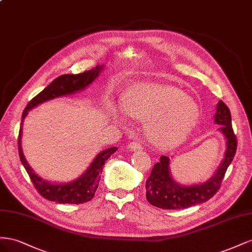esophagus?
Returning a JSON list of instances; mask_svg holds the SVG:
<instances>
[{"label": "esophagus", "instance_id": "1", "mask_svg": "<svg viewBox=\"0 0 252 252\" xmlns=\"http://www.w3.org/2000/svg\"><path fill=\"white\" fill-rule=\"evenodd\" d=\"M127 149L130 151H141L142 147L139 142L132 141V142H130V145L127 146Z\"/></svg>", "mask_w": 252, "mask_h": 252}]
</instances>
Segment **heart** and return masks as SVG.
<instances>
[{"instance_id":"heart-1","label":"heart","mask_w":252,"mask_h":252,"mask_svg":"<svg viewBox=\"0 0 252 252\" xmlns=\"http://www.w3.org/2000/svg\"><path fill=\"white\" fill-rule=\"evenodd\" d=\"M121 106L128 116L149 121L147 137L162 150L182 143L199 118L197 104L183 92L168 86L136 85L122 99Z\"/></svg>"}]
</instances>
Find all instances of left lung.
Listing matches in <instances>:
<instances>
[{
  "mask_svg": "<svg viewBox=\"0 0 252 252\" xmlns=\"http://www.w3.org/2000/svg\"><path fill=\"white\" fill-rule=\"evenodd\" d=\"M214 124L220 126L219 131L224 136L226 143L224 157L214 174L204 183L182 185L171 174L170 158L161 156L159 162L155 163L146 183V197L151 205L161 209H185L207 202L219 191L238 146L231 126V114L220 100L217 104Z\"/></svg>",
  "mask_w": 252,
  "mask_h": 252,
  "instance_id": "obj_1",
  "label": "left lung"
}]
</instances>
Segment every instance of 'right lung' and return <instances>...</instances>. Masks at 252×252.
Listing matches in <instances>:
<instances>
[{
    "instance_id": "obj_1",
    "label": "right lung",
    "mask_w": 252,
    "mask_h": 252,
    "mask_svg": "<svg viewBox=\"0 0 252 252\" xmlns=\"http://www.w3.org/2000/svg\"><path fill=\"white\" fill-rule=\"evenodd\" d=\"M104 65H97L96 67L90 70H86L81 74H68L62 75L48 84L40 94L35 96L32 101L27 104L26 109L22 115V122H21L20 132H19V155L21 162L24 166L25 170L30 175L33 186L41 195L52 202L58 204H82L91 200L95 195V192L98 188L100 174L105 161L109 159L110 156L117 151L116 147L105 149L99 152L94 160L91 162L89 168L83 173L73 179L70 182H48L39 176L32 168L27 162L22 149V132H23V122L28 115V112L34 107L42 104L43 102L49 101L55 98L67 97L75 95L77 93L84 91L89 85L94 82L98 76L101 74L104 69Z\"/></svg>"
}]
</instances>
